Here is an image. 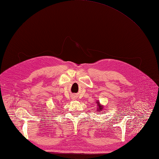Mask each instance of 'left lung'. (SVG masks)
Here are the masks:
<instances>
[{
    "label": "left lung",
    "mask_w": 159,
    "mask_h": 159,
    "mask_svg": "<svg viewBox=\"0 0 159 159\" xmlns=\"http://www.w3.org/2000/svg\"><path fill=\"white\" fill-rule=\"evenodd\" d=\"M97 104H98V112H99V111H102V110L103 109V106H102V105H100L99 102H97Z\"/></svg>",
    "instance_id": "left-lung-1"
}]
</instances>
